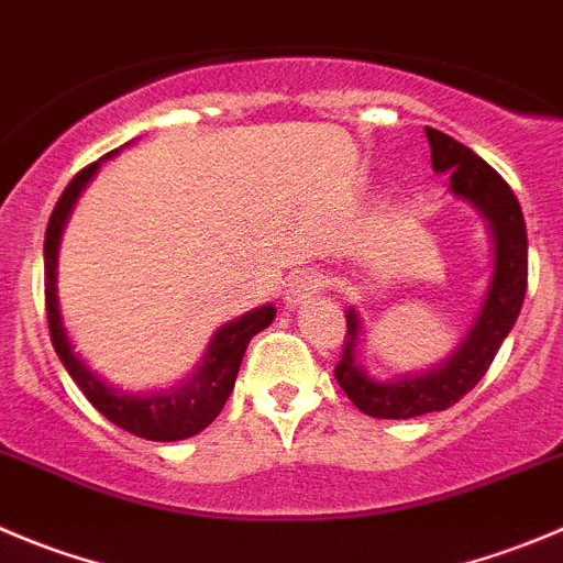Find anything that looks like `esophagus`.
Here are the masks:
<instances>
[{"instance_id":"obj_1","label":"esophagus","mask_w":563,"mask_h":563,"mask_svg":"<svg viewBox=\"0 0 563 563\" xmlns=\"http://www.w3.org/2000/svg\"><path fill=\"white\" fill-rule=\"evenodd\" d=\"M324 283L328 280H324L322 272H313V269L297 272V275L291 277V283H288L286 294H283V299H286V308H299L302 302L313 299L319 291H322Z\"/></svg>"}]
</instances>
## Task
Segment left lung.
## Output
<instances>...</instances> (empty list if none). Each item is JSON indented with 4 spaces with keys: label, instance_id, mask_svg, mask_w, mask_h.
Listing matches in <instances>:
<instances>
[{
    "label": "left lung",
    "instance_id": "left-lung-1",
    "mask_svg": "<svg viewBox=\"0 0 563 563\" xmlns=\"http://www.w3.org/2000/svg\"><path fill=\"white\" fill-rule=\"evenodd\" d=\"M424 135L435 175H450V194L472 205L486 222L495 255L492 277L470 330L453 353L433 369L400 375L397 380H377L358 364L361 317L355 308H346L344 355L335 366V380L358 411L375 419H413L448 411L470 394L511 333L528 288V233L522 208L508 183L470 146L433 128H424Z\"/></svg>",
    "mask_w": 563,
    "mask_h": 563
}]
</instances>
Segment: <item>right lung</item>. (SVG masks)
<instances>
[{
  "label": "right lung",
  "mask_w": 563,
  "mask_h": 563,
  "mask_svg": "<svg viewBox=\"0 0 563 563\" xmlns=\"http://www.w3.org/2000/svg\"><path fill=\"white\" fill-rule=\"evenodd\" d=\"M115 152H108L102 161L113 157ZM102 161L91 163L75 180L68 183L66 191L57 199L55 210H52L49 224H46L44 239V286H46V319H49V335L52 346H55L57 358L66 366L71 380L80 386L88 402L119 424L128 433L141 435L150 441H180L191 439V435L202 433L219 411L228 402L230 391L239 377L241 358L246 353V344L255 333L269 328L275 319V306H261L255 311L244 313V317L233 319V322L222 324L213 333L208 350L194 366L191 375L180 380L172 388H155V391H128V388L110 386L104 377H99L80 355L75 353V344L68 339L66 324L60 317V302H57V250H60V235L66 228L75 202L80 199L82 188L93 180Z\"/></svg>",
  "instance_id": "add662e5"
}]
</instances>
